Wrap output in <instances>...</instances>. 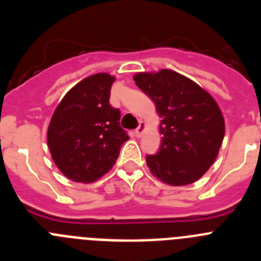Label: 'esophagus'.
Instances as JSON below:
<instances>
[{
    "label": "esophagus",
    "mask_w": 261,
    "mask_h": 261,
    "mask_svg": "<svg viewBox=\"0 0 261 261\" xmlns=\"http://www.w3.org/2000/svg\"><path fill=\"white\" fill-rule=\"evenodd\" d=\"M144 132H145V124L144 123H140V125H138L137 129H136V130H135L136 136H137V137H141V136L144 135Z\"/></svg>",
    "instance_id": "1"
}]
</instances>
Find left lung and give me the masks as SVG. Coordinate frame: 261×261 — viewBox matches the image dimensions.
<instances>
[{
  "label": "left lung",
  "instance_id": "1",
  "mask_svg": "<svg viewBox=\"0 0 261 261\" xmlns=\"http://www.w3.org/2000/svg\"><path fill=\"white\" fill-rule=\"evenodd\" d=\"M155 105L161 120L162 144L146 155L151 174L170 186L199 180L218 155L225 120L212 95L176 71L138 73L133 77Z\"/></svg>",
  "mask_w": 261,
  "mask_h": 261
}]
</instances>
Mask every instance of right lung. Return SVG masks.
I'll return each mask as SVG.
<instances>
[{
  "label": "right lung",
  "mask_w": 261,
  "mask_h": 261,
  "mask_svg": "<svg viewBox=\"0 0 261 261\" xmlns=\"http://www.w3.org/2000/svg\"><path fill=\"white\" fill-rule=\"evenodd\" d=\"M115 77L98 73L81 81L55 110L47 141L60 171L73 181L90 183L116 163L128 141L120 126V111L110 105Z\"/></svg>",
  "instance_id": "obj_1"
}]
</instances>
